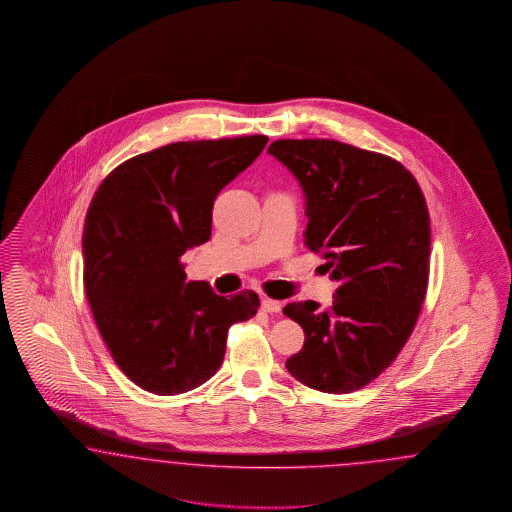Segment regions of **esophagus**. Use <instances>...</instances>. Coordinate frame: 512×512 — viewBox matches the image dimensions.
Listing matches in <instances>:
<instances>
[{
    "mask_svg": "<svg viewBox=\"0 0 512 512\" xmlns=\"http://www.w3.org/2000/svg\"><path fill=\"white\" fill-rule=\"evenodd\" d=\"M261 310L266 311V313H279V311H281V304H279L278 300L263 298V302H261Z\"/></svg>",
    "mask_w": 512,
    "mask_h": 512,
    "instance_id": "esophagus-1",
    "label": "esophagus"
}]
</instances>
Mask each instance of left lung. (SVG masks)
Returning a JSON list of instances; mask_svg holds the SVG:
<instances>
[{
	"label": "left lung",
	"instance_id": "8db88e82",
	"mask_svg": "<svg viewBox=\"0 0 512 512\" xmlns=\"http://www.w3.org/2000/svg\"><path fill=\"white\" fill-rule=\"evenodd\" d=\"M268 152L306 195L304 244L338 281L334 302H291L304 347L287 370L306 387L347 394L372 383L417 325L430 276V214L400 161L328 139L274 140Z\"/></svg>",
	"mask_w": 512,
	"mask_h": 512
}]
</instances>
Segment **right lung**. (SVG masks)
Wrapping results in <instances>:
<instances>
[{"label": "right lung", "instance_id": "right-lung-1", "mask_svg": "<svg viewBox=\"0 0 512 512\" xmlns=\"http://www.w3.org/2000/svg\"><path fill=\"white\" fill-rule=\"evenodd\" d=\"M268 137L172 142L118 165L97 187L82 236L84 289L118 368L157 396L201 387L227 332L259 310L253 291L219 296L186 281L182 255L212 234L217 193Z\"/></svg>", "mask_w": 512, "mask_h": 512}]
</instances>
